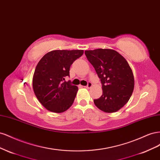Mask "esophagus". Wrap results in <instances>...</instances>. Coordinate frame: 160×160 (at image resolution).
Segmentation results:
<instances>
[{
    "instance_id": "obj_1",
    "label": "esophagus",
    "mask_w": 160,
    "mask_h": 160,
    "mask_svg": "<svg viewBox=\"0 0 160 160\" xmlns=\"http://www.w3.org/2000/svg\"><path fill=\"white\" fill-rule=\"evenodd\" d=\"M92 85H93V84H92L91 82H89V81L88 83V85H87V86H85V88H88V89H89V88H91Z\"/></svg>"
}]
</instances>
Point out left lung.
Instances as JSON below:
<instances>
[{"mask_svg":"<svg viewBox=\"0 0 160 160\" xmlns=\"http://www.w3.org/2000/svg\"><path fill=\"white\" fill-rule=\"evenodd\" d=\"M101 80L103 94L94 103L100 110L113 113L128 103L134 89V77L125 58L109 49L85 51Z\"/></svg>","mask_w":160,"mask_h":160,"instance_id":"left-lung-1","label":"left lung"}]
</instances>
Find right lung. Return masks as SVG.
Masks as SVG:
<instances>
[{"mask_svg": "<svg viewBox=\"0 0 160 160\" xmlns=\"http://www.w3.org/2000/svg\"><path fill=\"white\" fill-rule=\"evenodd\" d=\"M83 54V50H55L47 52L38 62L32 78L37 98L44 107L54 113H62L73 103L78 88L71 81L70 67Z\"/></svg>", "mask_w": 160, "mask_h": 160, "instance_id": "add662e5", "label": "right lung"}]
</instances>
